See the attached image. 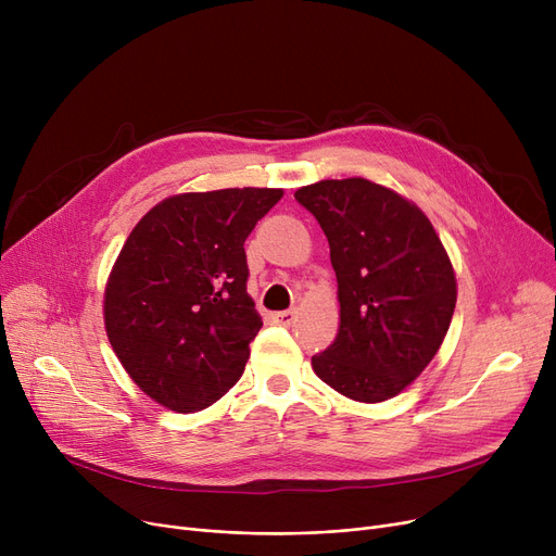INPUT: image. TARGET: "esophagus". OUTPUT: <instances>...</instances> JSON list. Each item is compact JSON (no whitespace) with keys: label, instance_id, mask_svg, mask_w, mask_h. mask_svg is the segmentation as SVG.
I'll list each match as a JSON object with an SVG mask.
<instances>
[{"label":"esophagus","instance_id":"1","mask_svg":"<svg viewBox=\"0 0 556 556\" xmlns=\"http://www.w3.org/2000/svg\"><path fill=\"white\" fill-rule=\"evenodd\" d=\"M273 319L277 325H281V327H290L295 323V311L293 308H288V311H279V313H275L273 315Z\"/></svg>","mask_w":556,"mask_h":556}]
</instances>
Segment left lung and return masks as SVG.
<instances>
[{
  "mask_svg": "<svg viewBox=\"0 0 556 556\" xmlns=\"http://www.w3.org/2000/svg\"><path fill=\"white\" fill-rule=\"evenodd\" d=\"M323 227L338 279L340 329L311 358L336 392L378 403L396 396L434 358L451 327V258L419 207L363 178L295 191Z\"/></svg>",
  "mask_w": 556,
  "mask_h": 556,
  "instance_id": "obj_1",
  "label": "left lung"
}]
</instances>
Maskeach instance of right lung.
Returning <instances> with one entry per match:
<instances>
[{
	"label": "right lung",
	"instance_id": "1",
	"mask_svg": "<svg viewBox=\"0 0 556 556\" xmlns=\"http://www.w3.org/2000/svg\"><path fill=\"white\" fill-rule=\"evenodd\" d=\"M281 195L254 187L173 195L124 243L105 288V331L132 381L168 410H202L241 378L263 327L243 245Z\"/></svg>",
	"mask_w": 556,
	"mask_h": 556
}]
</instances>
